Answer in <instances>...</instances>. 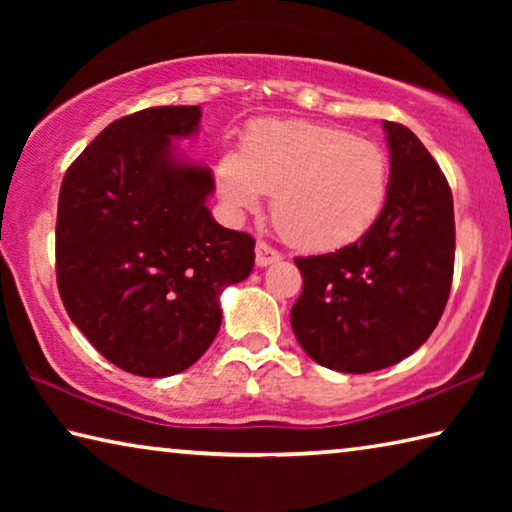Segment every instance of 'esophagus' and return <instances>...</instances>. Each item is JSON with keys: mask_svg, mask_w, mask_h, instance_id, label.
I'll list each match as a JSON object with an SVG mask.
<instances>
[{"mask_svg": "<svg viewBox=\"0 0 512 512\" xmlns=\"http://www.w3.org/2000/svg\"><path fill=\"white\" fill-rule=\"evenodd\" d=\"M280 259H282V255L277 253L275 248L264 244V241H257V246H255V262H257L259 268L271 266V264H275V262H280Z\"/></svg>", "mask_w": 512, "mask_h": 512, "instance_id": "34e87169", "label": "esophagus"}]
</instances>
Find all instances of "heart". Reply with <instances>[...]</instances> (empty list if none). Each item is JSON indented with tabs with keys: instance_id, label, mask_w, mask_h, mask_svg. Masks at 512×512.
Returning a JSON list of instances; mask_svg holds the SVG:
<instances>
[{
	"instance_id": "heart-1",
	"label": "heart",
	"mask_w": 512,
	"mask_h": 512,
	"mask_svg": "<svg viewBox=\"0 0 512 512\" xmlns=\"http://www.w3.org/2000/svg\"><path fill=\"white\" fill-rule=\"evenodd\" d=\"M214 183L232 214H253L264 194L289 244L314 253L359 241L384 212L391 164L379 144L307 119H262L241 151H225Z\"/></svg>"
}]
</instances>
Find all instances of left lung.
<instances>
[{"label":"left lung","instance_id":"1","mask_svg":"<svg viewBox=\"0 0 512 512\" xmlns=\"http://www.w3.org/2000/svg\"><path fill=\"white\" fill-rule=\"evenodd\" d=\"M391 187L384 212L336 253L296 257L302 293L293 334L336 372L381 370L409 357L443 316L454 275V201L443 171L409 128L384 121Z\"/></svg>","mask_w":512,"mask_h":512}]
</instances>
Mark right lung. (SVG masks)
Instances as JSON below:
<instances>
[{"label": "right lung", "mask_w": 512, "mask_h": 512, "mask_svg": "<svg viewBox=\"0 0 512 512\" xmlns=\"http://www.w3.org/2000/svg\"><path fill=\"white\" fill-rule=\"evenodd\" d=\"M201 106L121 117L67 169L58 196L56 280L72 323L117 368L169 377L203 357L221 291L246 280L255 239L214 221L210 167L173 140Z\"/></svg>", "instance_id": "1"}]
</instances>
